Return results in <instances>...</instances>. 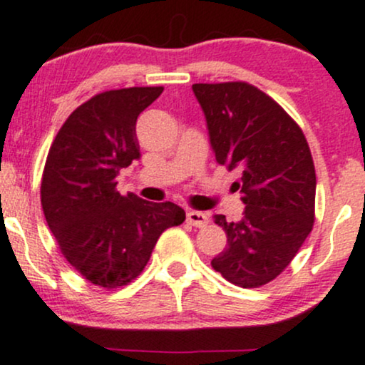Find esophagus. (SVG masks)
Returning a JSON list of instances; mask_svg holds the SVG:
<instances>
[{
  "instance_id": "1",
  "label": "esophagus",
  "mask_w": 365,
  "mask_h": 365,
  "mask_svg": "<svg viewBox=\"0 0 365 365\" xmlns=\"http://www.w3.org/2000/svg\"><path fill=\"white\" fill-rule=\"evenodd\" d=\"M187 222L188 225L195 226V227H204L209 222L207 214L199 212V210H188L187 212Z\"/></svg>"
}]
</instances>
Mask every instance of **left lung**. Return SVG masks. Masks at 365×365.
Masks as SVG:
<instances>
[{
    "instance_id": "8db88e82",
    "label": "left lung",
    "mask_w": 365,
    "mask_h": 365,
    "mask_svg": "<svg viewBox=\"0 0 365 365\" xmlns=\"http://www.w3.org/2000/svg\"><path fill=\"white\" fill-rule=\"evenodd\" d=\"M216 161L238 168L245 204L236 222L216 214L227 245L210 262L231 284L260 287L274 280L313 230L316 173L301 127L269 95L248 83L192 85Z\"/></svg>"
}]
</instances>
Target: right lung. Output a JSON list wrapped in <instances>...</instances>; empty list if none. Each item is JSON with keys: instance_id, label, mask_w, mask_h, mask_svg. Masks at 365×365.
<instances>
[{"instance_id": "add662e5", "label": "right lung", "mask_w": 365, "mask_h": 365, "mask_svg": "<svg viewBox=\"0 0 365 365\" xmlns=\"http://www.w3.org/2000/svg\"><path fill=\"white\" fill-rule=\"evenodd\" d=\"M161 86L93 96L57 133L43 168L41 202L64 258L91 284L113 289L144 270L161 232L185 221L173 202L117 192V175L139 160L135 122Z\"/></svg>"}]
</instances>
